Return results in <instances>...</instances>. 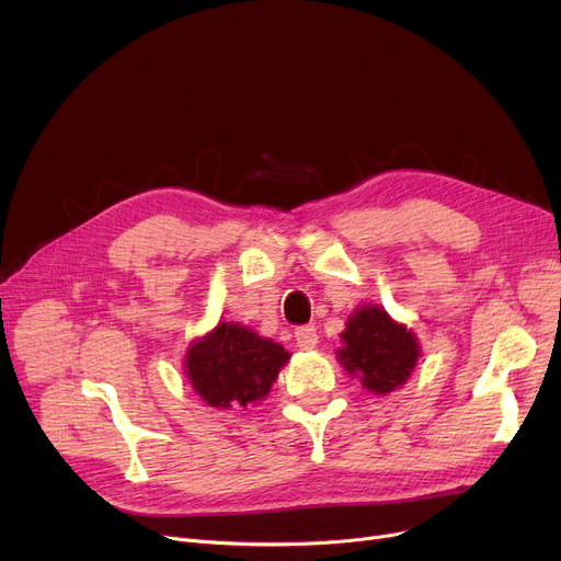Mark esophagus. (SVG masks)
Listing matches in <instances>:
<instances>
[{
	"mask_svg": "<svg viewBox=\"0 0 561 561\" xmlns=\"http://www.w3.org/2000/svg\"><path fill=\"white\" fill-rule=\"evenodd\" d=\"M295 337H297V346L301 352H308V350H312V346L317 344V331H314V327H299L297 331H295Z\"/></svg>",
	"mask_w": 561,
	"mask_h": 561,
	"instance_id": "esophagus-1",
	"label": "esophagus"
}]
</instances>
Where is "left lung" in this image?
<instances>
[{"label":"left lung","instance_id":"left-lung-1","mask_svg":"<svg viewBox=\"0 0 561 561\" xmlns=\"http://www.w3.org/2000/svg\"><path fill=\"white\" fill-rule=\"evenodd\" d=\"M340 340V365L371 394L404 386L422 356L415 333L377 304H363L346 317Z\"/></svg>","mask_w":561,"mask_h":561}]
</instances>
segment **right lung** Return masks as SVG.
Returning <instances> with one entry per match:
<instances>
[{
	"mask_svg": "<svg viewBox=\"0 0 561 561\" xmlns=\"http://www.w3.org/2000/svg\"><path fill=\"white\" fill-rule=\"evenodd\" d=\"M291 358L283 344L244 324L219 322L184 354V375L211 409L237 411L260 404Z\"/></svg>",
	"mask_w": 561,
	"mask_h": 561,
	"instance_id": "obj_1",
	"label": "right lung"
}]
</instances>
